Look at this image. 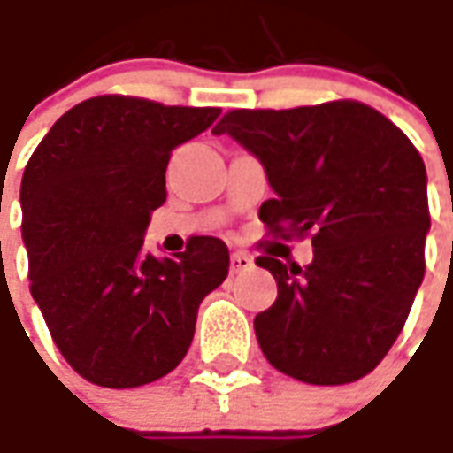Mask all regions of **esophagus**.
Wrapping results in <instances>:
<instances>
[{
  "instance_id": "obj_1",
  "label": "esophagus",
  "mask_w": 453,
  "mask_h": 453,
  "mask_svg": "<svg viewBox=\"0 0 453 453\" xmlns=\"http://www.w3.org/2000/svg\"><path fill=\"white\" fill-rule=\"evenodd\" d=\"M253 265V258L246 251H236L232 253V273H242L249 271Z\"/></svg>"
}]
</instances>
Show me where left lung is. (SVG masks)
Returning a JSON list of instances; mask_svg holds the SVG:
<instances>
[{"label":"left lung","mask_w":453,"mask_h":453,"mask_svg":"<svg viewBox=\"0 0 453 453\" xmlns=\"http://www.w3.org/2000/svg\"><path fill=\"white\" fill-rule=\"evenodd\" d=\"M214 134L258 156L275 190L271 236L312 239L300 268L258 256L278 297L253 329L268 364L310 386H344L380 364L425 278L426 170L395 124L356 99L232 109Z\"/></svg>","instance_id":"left-lung-1"}]
</instances>
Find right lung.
Instances as JSON below:
<instances>
[{
    "label": "right lung",
    "instance_id": "1",
    "mask_svg": "<svg viewBox=\"0 0 453 453\" xmlns=\"http://www.w3.org/2000/svg\"><path fill=\"white\" fill-rule=\"evenodd\" d=\"M219 111L99 95L58 119L28 158L31 295L58 351L95 386L139 388L170 373L204 295L229 273V249L214 236H192L165 261L141 251L150 211L165 202L170 153Z\"/></svg>",
    "mask_w": 453,
    "mask_h": 453
}]
</instances>
